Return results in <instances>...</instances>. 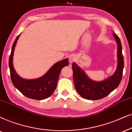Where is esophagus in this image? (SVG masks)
I'll use <instances>...</instances> for the list:
<instances>
[{"instance_id":"esophagus-1","label":"esophagus","mask_w":132,"mask_h":132,"mask_svg":"<svg viewBox=\"0 0 132 132\" xmlns=\"http://www.w3.org/2000/svg\"><path fill=\"white\" fill-rule=\"evenodd\" d=\"M76 60V57H75L74 55H71L69 56V63H73Z\"/></svg>"}]
</instances>
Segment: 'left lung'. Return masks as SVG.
Masks as SVG:
<instances>
[{
  "instance_id": "8db88e82",
  "label": "left lung",
  "mask_w": 132,
  "mask_h": 132,
  "mask_svg": "<svg viewBox=\"0 0 132 132\" xmlns=\"http://www.w3.org/2000/svg\"><path fill=\"white\" fill-rule=\"evenodd\" d=\"M118 46V65L116 71L106 79L101 81H93L88 77L84 71L75 63H72L73 79L77 93L84 99L98 100L108 96L119 86L122 77L124 57L122 52V45L119 38L113 33Z\"/></svg>"
}]
</instances>
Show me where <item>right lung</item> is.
Masks as SVG:
<instances>
[{
  "instance_id": "1",
  "label": "right lung",
  "mask_w": 132,
  "mask_h": 132,
  "mask_svg": "<svg viewBox=\"0 0 132 132\" xmlns=\"http://www.w3.org/2000/svg\"><path fill=\"white\" fill-rule=\"evenodd\" d=\"M20 35L17 36L13 43L9 58V68L11 81L15 88H17L27 97L35 100L47 99L51 96L55 90L61 69L69 64L68 58L55 63L41 77L32 80L21 78L16 72L13 64L14 48Z\"/></svg>"
}]
</instances>
